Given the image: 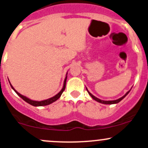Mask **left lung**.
Instances as JSON below:
<instances>
[{
  "mask_svg": "<svg viewBox=\"0 0 148 148\" xmlns=\"http://www.w3.org/2000/svg\"><path fill=\"white\" fill-rule=\"evenodd\" d=\"M86 88L87 91H88V92L89 95H90V97H91V98H92V99H93V100H95V101L98 102V103H103V104H105V105H112V104H116V103H119V102L121 101V100H123V99H124V98H125V97H126V95H127L128 94H129V92H130V90H129V91H128L127 92H126V94H125V95H124V96H122V97H121V98H119V99H117V100H108V101H107V100H100V99H99V98H96V97H95V96H94L93 95H92V94L90 93V92L88 91V90L86 87Z\"/></svg>",
  "mask_w": 148,
  "mask_h": 148,
  "instance_id": "obj_1",
  "label": "left lung"
}]
</instances>
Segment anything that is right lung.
Listing matches in <instances>:
<instances>
[{
  "label": "right lung",
  "instance_id": "right-lung-1",
  "mask_svg": "<svg viewBox=\"0 0 148 148\" xmlns=\"http://www.w3.org/2000/svg\"><path fill=\"white\" fill-rule=\"evenodd\" d=\"M66 78H67V73H66V77L65 79H64V84H63V87L62 88V90L58 92L57 95H55V96L52 97V98H48L47 99V100H41V101H36V100H31V99H29V98H27V97L24 96V95H22V94H20L19 92H18L17 91V90H15V89L14 88V87L12 86V84H10V86L12 87V88L14 90V92H16V93L17 94V95H19V97H20L21 98L23 99L25 102H27V103L30 104V105H33V106H35V107H38V106H45V105H50V104L54 103V102H56L57 100H58L60 98L61 95L62 94L63 91L64 90V89H65V87H66ZM9 81V80H8Z\"/></svg>",
  "mask_w": 148,
  "mask_h": 148
}]
</instances>
